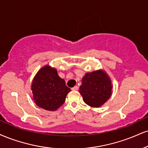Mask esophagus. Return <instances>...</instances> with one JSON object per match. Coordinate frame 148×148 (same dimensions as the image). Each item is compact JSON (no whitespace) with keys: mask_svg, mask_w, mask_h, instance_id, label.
<instances>
[{"mask_svg":"<svg viewBox=\"0 0 148 148\" xmlns=\"http://www.w3.org/2000/svg\"><path fill=\"white\" fill-rule=\"evenodd\" d=\"M78 88H78L77 85H75L74 87H73V88H72V90H73V91H76V90H78Z\"/></svg>","mask_w":148,"mask_h":148,"instance_id":"obj_1","label":"esophagus"}]
</instances>
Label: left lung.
Returning a JSON list of instances; mask_svg holds the SVG:
<instances>
[{
    "instance_id": "left-lung-1",
    "label": "left lung",
    "mask_w": 148,
    "mask_h": 148,
    "mask_svg": "<svg viewBox=\"0 0 148 148\" xmlns=\"http://www.w3.org/2000/svg\"><path fill=\"white\" fill-rule=\"evenodd\" d=\"M112 87L111 79L106 71L99 69L85 74L79 92L87 105L99 108L111 97Z\"/></svg>"
}]
</instances>
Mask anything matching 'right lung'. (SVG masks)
I'll list each match as a JSON object with an SVG mask.
<instances>
[{
	"label": "right lung",
	"mask_w": 148,
	"mask_h": 148,
	"mask_svg": "<svg viewBox=\"0 0 148 148\" xmlns=\"http://www.w3.org/2000/svg\"><path fill=\"white\" fill-rule=\"evenodd\" d=\"M31 90L36 106L48 111L58 109L71 91L64 79L58 75L56 69L49 65L38 71L32 82Z\"/></svg>",
	"instance_id": "obj_1"
}]
</instances>
